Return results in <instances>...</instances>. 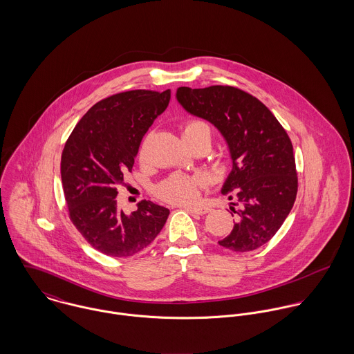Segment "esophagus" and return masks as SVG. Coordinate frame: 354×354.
<instances>
[{
    "label": "esophagus",
    "mask_w": 354,
    "mask_h": 354,
    "mask_svg": "<svg viewBox=\"0 0 354 354\" xmlns=\"http://www.w3.org/2000/svg\"><path fill=\"white\" fill-rule=\"evenodd\" d=\"M185 209L189 212H194V214H199V215H204L211 211V208L205 207V205H187Z\"/></svg>",
    "instance_id": "obj_1"
}]
</instances>
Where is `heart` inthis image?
I'll list each match as a JSON object with an SVG mask.
<instances>
[{
  "label": "heart",
  "mask_w": 354,
  "mask_h": 354,
  "mask_svg": "<svg viewBox=\"0 0 354 354\" xmlns=\"http://www.w3.org/2000/svg\"><path fill=\"white\" fill-rule=\"evenodd\" d=\"M184 139L191 142L195 139H199L205 136L211 140V128L208 124L201 120H192L188 121L183 128ZM143 155V147L140 149V156ZM205 177L202 174L188 176L176 173L160 181L155 187V195L165 201V202L173 203V204H184L196 201L201 188L205 185Z\"/></svg>",
  "instance_id": "1"
}]
</instances>
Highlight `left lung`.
Returning a JSON list of instances; mask_svg holds the SVG:
<instances>
[{"label":"left lung","instance_id":"left-lung-1","mask_svg":"<svg viewBox=\"0 0 354 354\" xmlns=\"http://www.w3.org/2000/svg\"><path fill=\"white\" fill-rule=\"evenodd\" d=\"M177 101L218 128L233 160L222 194L236 196L230 207L236 221L218 244L239 253L260 248L279 230L297 196L290 138L266 104L232 86L180 87Z\"/></svg>","mask_w":354,"mask_h":354}]
</instances>
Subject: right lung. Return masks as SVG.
Returning <instances> with one entry per match:
<instances>
[{"mask_svg":"<svg viewBox=\"0 0 354 354\" xmlns=\"http://www.w3.org/2000/svg\"><path fill=\"white\" fill-rule=\"evenodd\" d=\"M170 90H132L97 102L77 122L61 155V180L72 223L97 251L129 257L159 234L169 209L142 201L127 215L117 187L132 171L140 142L165 111Z\"/></svg>","mask_w":354,"mask_h":354,"instance_id":"obj_1","label":"right lung"}]
</instances>
